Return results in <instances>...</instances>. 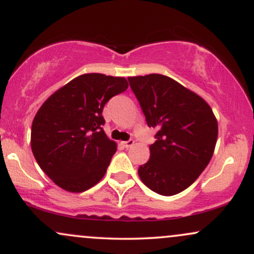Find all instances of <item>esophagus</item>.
<instances>
[{
  "label": "esophagus",
  "mask_w": 254,
  "mask_h": 254,
  "mask_svg": "<svg viewBox=\"0 0 254 254\" xmlns=\"http://www.w3.org/2000/svg\"><path fill=\"white\" fill-rule=\"evenodd\" d=\"M133 143H135V141H133V139H127V141L123 142V145L125 148H130V147H132Z\"/></svg>",
  "instance_id": "1"
}]
</instances>
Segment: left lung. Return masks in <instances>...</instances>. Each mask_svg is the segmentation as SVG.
I'll return each instance as SVG.
<instances>
[{
    "label": "left lung",
    "instance_id": "obj_1",
    "mask_svg": "<svg viewBox=\"0 0 254 254\" xmlns=\"http://www.w3.org/2000/svg\"><path fill=\"white\" fill-rule=\"evenodd\" d=\"M127 80L148 127L157 130L138 176L156 193H179L210 162L217 141L216 118L204 99L173 78L149 74Z\"/></svg>",
    "mask_w": 254,
    "mask_h": 254
}]
</instances>
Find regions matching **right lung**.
Masks as SVG:
<instances>
[{
	"label": "right lung",
	"instance_id": "right-lung-1",
	"mask_svg": "<svg viewBox=\"0 0 254 254\" xmlns=\"http://www.w3.org/2000/svg\"><path fill=\"white\" fill-rule=\"evenodd\" d=\"M127 88L124 77L84 74L55 92L38 110L32 123V153L63 190L83 192L103 179L117 150L103 129V110Z\"/></svg>",
	"mask_w": 254,
	"mask_h": 254
}]
</instances>
